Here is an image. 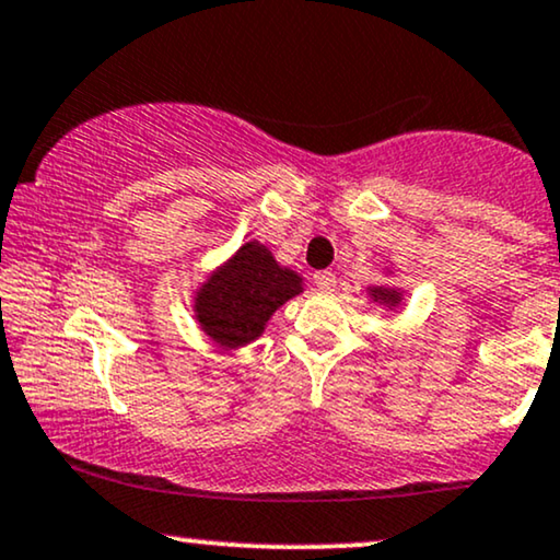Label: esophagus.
<instances>
[{"mask_svg": "<svg viewBox=\"0 0 560 560\" xmlns=\"http://www.w3.org/2000/svg\"><path fill=\"white\" fill-rule=\"evenodd\" d=\"M314 282L316 288L322 290V293H329V290H334V285H337V278H334V272H316L314 275Z\"/></svg>", "mask_w": 560, "mask_h": 560, "instance_id": "1", "label": "esophagus"}]
</instances>
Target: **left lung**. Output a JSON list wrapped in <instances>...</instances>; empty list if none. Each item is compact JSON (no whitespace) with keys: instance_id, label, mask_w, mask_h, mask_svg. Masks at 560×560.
Here are the masks:
<instances>
[{"instance_id":"8db88e82","label":"left lung","mask_w":560,"mask_h":560,"mask_svg":"<svg viewBox=\"0 0 560 560\" xmlns=\"http://www.w3.org/2000/svg\"><path fill=\"white\" fill-rule=\"evenodd\" d=\"M370 295H373L377 303H386V306H396V303L401 301V293L390 288H373L370 290Z\"/></svg>"}]
</instances>
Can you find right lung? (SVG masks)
<instances>
[{
  "label": "right lung",
  "instance_id": "add662e5",
  "mask_svg": "<svg viewBox=\"0 0 560 560\" xmlns=\"http://www.w3.org/2000/svg\"><path fill=\"white\" fill-rule=\"evenodd\" d=\"M301 278L275 262L259 242H246L195 295V316L215 345L234 350L254 342L282 303L301 293Z\"/></svg>",
  "mask_w": 560,
  "mask_h": 560
}]
</instances>
